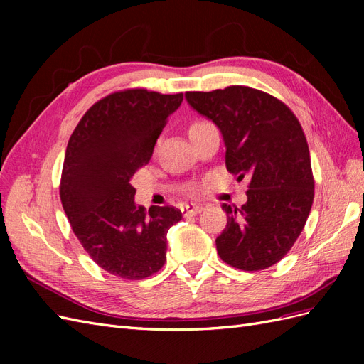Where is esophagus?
Returning a JSON list of instances; mask_svg holds the SVG:
<instances>
[{
  "instance_id": "esophagus-1",
  "label": "esophagus",
  "mask_w": 364,
  "mask_h": 364,
  "mask_svg": "<svg viewBox=\"0 0 364 364\" xmlns=\"http://www.w3.org/2000/svg\"><path fill=\"white\" fill-rule=\"evenodd\" d=\"M202 209H203V206H200V205L188 203V205H183L182 206V214L183 215H196V214H199Z\"/></svg>"
}]
</instances>
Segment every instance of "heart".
I'll list each match as a JSON object with an SVG mask.
<instances>
[{"label": "heart", "mask_w": 364, "mask_h": 364, "mask_svg": "<svg viewBox=\"0 0 364 364\" xmlns=\"http://www.w3.org/2000/svg\"><path fill=\"white\" fill-rule=\"evenodd\" d=\"M196 124H200V123H196Z\"/></svg>", "instance_id": "b5f03b06"}]
</instances>
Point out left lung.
Returning <instances> with one entry per match:
<instances>
[{"mask_svg":"<svg viewBox=\"0 0 364 364\" xmlns=\"http://www.w3.org/2000/svg\"><path fill=\"white\" fill-rule=\"evenodd\" d=\"M186 102L220 129L226 168L249 178L247 202L223 203L228 225L215 240L229 266L264 270L301 235L314 199L310 150L301 123L278 98L249 86L186 92Z\"/></svg>","mask_w":364,"mask_h":364,"instance_id":"obj_1","label":"left lung"}]
</instances>
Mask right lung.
<instances>
[{"mask_svg": "<svg viewBox=\"0 0 364 364\" xmlns=\"http://www.w3.org/2000/svg\"><path fill=\"white\" fill-rule=\"evenodd\" d=\"M183 94L124 90L87 109L68 141L60 200L73 232L98 266L144 279L167 259V232L182 218L173 206L135 203L134 174L146 165Z\"/></svg>", "mask_w": 364, "mask_h": 364, "instance_id": "right-lung-1", "label": "right lung"}]
</instances>
